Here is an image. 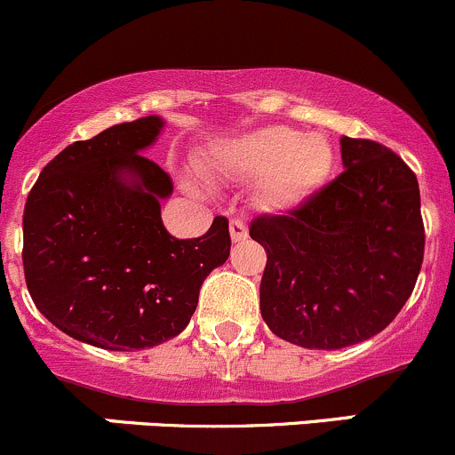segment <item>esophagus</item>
<instances>
[{
  "instance_id": "1",
  "label": "esophagus",
  "mask_w": 455,
  "mask_h": 455,
  "mask_svg": "<svg viewBox=\"0 0 455 455\" xmlns=\"http://www.w3.org/2000/svg\"><path fill=\"white\" fill-rule=\"evenodd\" d=\"M229 234H232L234 243H241L247 238V223L243 219H232L229 221Z\"/></svg>"
}]
</instances>
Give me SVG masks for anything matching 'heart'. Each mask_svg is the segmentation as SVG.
<instances>
[{
  "mask_svg": "<svg viewBox=\"0 0 455 455\" xmlns=\"http://www.w3.org/2000/svg\"><path fill=\"white\" fill-rule=\"evenodd\" d=\"M332 148L322 135L291 126H265L228 144L219 168L238 180H262V196L274 210L296 208L326 180Z\"/></svg>",
  "mask_w": 455,
  "mask_h": 455,
  "instance_id": "heart-1",
  "label": "heart"
}]
</instances>
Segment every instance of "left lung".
Instances as JSON below:
<instances>
[{"label":"left lung","instance_id":"left-lung-1","mask_svg":"<svg viewBox=\"0 0 455 455\" xmlns=\"http://www.w3.org/2000/svg\"><path fill=\"white\" fill-rule=\"evenodd\" d=\"M344 172L289 214H262L260 313L302 348L337 350L381 332L414 291L425 251L419 181L383 144L341 138Z\"/></svg>","mask_w":455,"mask_h":455}]
</instances>
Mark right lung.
I'll return each instance as SVG.
<instances>
[{"label":"right lung","mask_w":455,"mask_h":455,"mask_svg":"<svg viewBox=\"0 0 455 455\" xmlns=\"http://www.w3.org/2000/svg\"><path fill=\"white\" fill-rule=\"evenodd\" d=\"M159 116L69 144L41 171L23 210V274L32 302L69 337L142 350L188 326L199 289L229 256L228 219L199 238L171 236L159 201L172 181L144 157Z\"/></svg>","instance_id":"1"}]
</instances>
